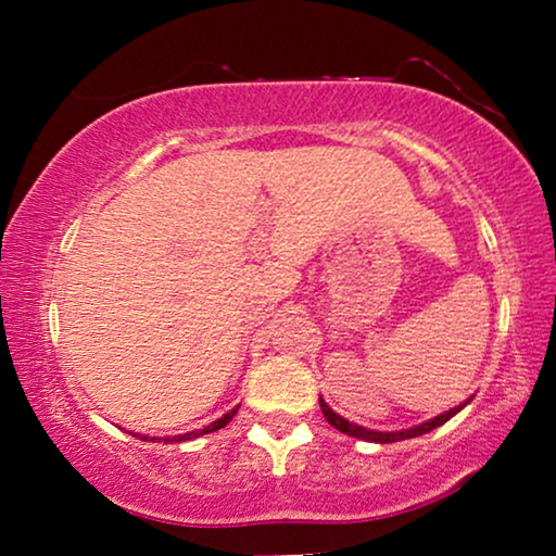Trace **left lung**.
Wrapping results in <instances>:
<instances>
[{
	"label": "left lung",
	"mask_w": 556,
	"mask_h": 556,
	"mask_svg": "<svg viewBox=\"0 0 556 556\" xmlns=\"http://www.w3.org/2000/svg\"><path fill=\"white\" fill-rule=\"evenodd\" d=\"M318 402H321V413H324V417H326V422L333 425V428L341 430V432H346V435H352V438H362V440H369V443H397V440L417 438V435H425V432H430V430L440 428V425L451 420V417H453L455 413H460V409L466 407L470 400H468V402H463V405H458V407L447 409V413H443L440 417H435V420H428V422L417 425V428L400 430V432H377V430H367V428H362V425L349 422V420H344V417H341V415L333 413V409H331L329 405H326V402H324L321 397H318Z\"/></svg>",
	"instance_id": "1"
}]
</instances>
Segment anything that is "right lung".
<instances>
[{
	"instance_id": "1",
	"label": "right lung",
	"mask_w": 556,
	"mask_h": 556,
	"mask_svg": "<svg viewBox=\"0 0 556 556\" xmlns=\"http://www.w3.org/2000/svg\"><path fill=\"white\" fill-rule=\"evenodd\" d=\"M235 413H238V407L235 409H230V413H227L225 417H219V420H215L212 425H207V428H202V430H192V432H185V435H174V438H164V443H181V440H192V438H200V435H207V432H215V430H219V428H225L227 422L232 420L235 417Z\"/></svg>"
}]
</instances>
